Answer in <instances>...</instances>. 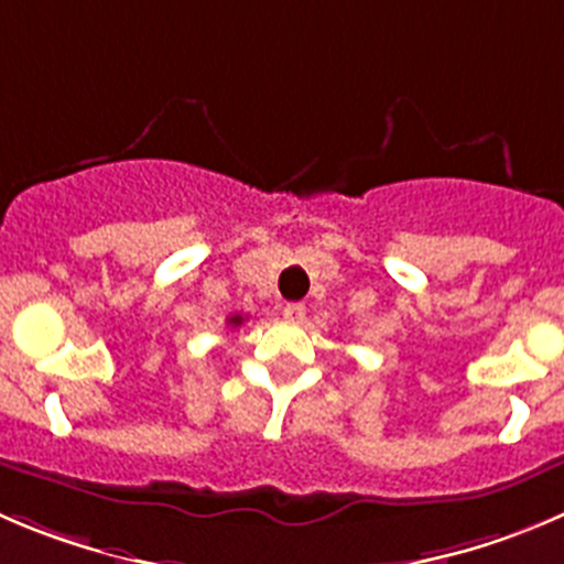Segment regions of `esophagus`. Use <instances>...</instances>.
I'll use <instances>...</instances> for the list:
<instances>
[{"instance_id":"esophagus-1","label":"esophagus","mask_w":564,"mask_h":564,"mask_svg":"<svg viewBox=\"0 0 564 564\" xmlns=\"http://www.w3.org/2000/svg\"><path fill=\"white\" fill-rule=\"evenodd\" d=\"M282 313H285V318L291 321V324H302L304 315H307V307L299 302H291V304H285V310H282Z\"/></svg>"}]
</instances>
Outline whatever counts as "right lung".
I'll use <instances>...</instances> for the list:
<instances>
[{"instance_id":"right-lung-1","label":"right lung","mask_w":564,"mask_h":564,"mask_svg":"<svg viewBox=\"0 0 564 564\" xmlns=\"http://www.w3.org/2000/svg\"><path fill=\"white\" fill-rule=\"evenodd\" d=\"M227 324H229V326H240V324H243V315H229Z\"/></svg>"}]
</instances>
